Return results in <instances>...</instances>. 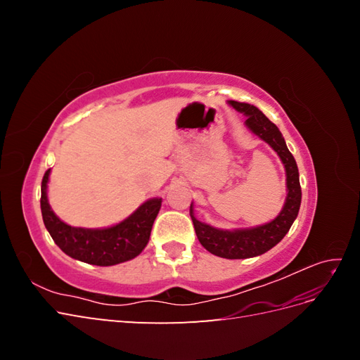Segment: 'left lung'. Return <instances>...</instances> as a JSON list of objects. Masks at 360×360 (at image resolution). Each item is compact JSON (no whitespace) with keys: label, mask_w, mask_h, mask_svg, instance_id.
<instances>
[{"label":"left lung","mask_w":360,"mask_h":360,"mask_svg":"<svg viewBox=\"0 0 360 360\" xmlns=\"http://www.w3.org/2000/svg\"><path fill=\"white\" fill-rule=\"evenodd\" d=\"M230 103L237 111L246 114V126L261 139H264L266 143L279 155L287 171L288 188L284 209H282V212L275 217V219L266 225L249 228V230H216V228L210 225L200 222L197 217L193 216V210L191 205V217L200 243L213 255L228 259H238L264 254L284 238V236L288 233L290 226L292 225L299 213L302 189L299 181L297 163L290 153V150L287 148L284 136L279 132V129L254 105L240 103L236 101H231Z\"/></svg>","instance_id":"obj_1"}]
</instances>
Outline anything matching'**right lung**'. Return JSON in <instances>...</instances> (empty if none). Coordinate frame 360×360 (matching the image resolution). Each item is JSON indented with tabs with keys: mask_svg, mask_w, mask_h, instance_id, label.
I'll use <instances>...</instances> for the list:
<instances>
[{
	"mask_svg": "<svg viewBox=\"0 0 360 360\" xmlns=\"http://www.w3.org/2000/svg\"><path fill=\"white\" fill-rule=\"evenodd\" d=\"M49 171L45 172L41 180V216L53 242L64 254L94 266H114L143 252L160 209V198L144 202L134 214L115 226L105 230L73 228L60 221L48 204L46 184Z\"/></svg>",
	"mask_w": 360,
	"mask_h": 360,
	"instance_id": "1",
	"label": "right lung"
}]
</instances>
